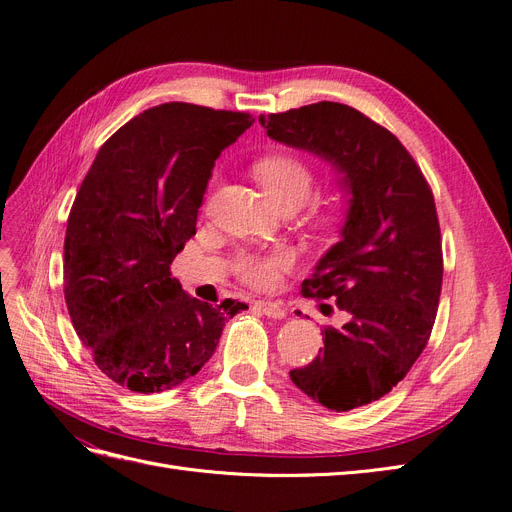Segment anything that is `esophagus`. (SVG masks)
<instances>
[{
  "label": "esophagus",
  "mask_w": 512,
  "mask_h": 512,
  "mask_svg": "<svg viewBox=\"0 0 512 512\" xmlns=\"http://www.w3.org/2000/svg\"><path fill=\"white\" fill-rule=\"evenodd\" d=\"M255 308L259 310V312H263L266 314L268 318H285L287 316V310L282 308L280 304H276V301H272V299H259V301H255Z\"/></svg>",
  "instance_id": "obj_1"
}]
</instances>
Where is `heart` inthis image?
I'll return each instance as SVG.
<instances>
[{
    "label": "heart",
    "instance_id": "b5f03b06",
    "mask_svg": "<svg viewBox=\"0 0 512 512\" xmlns=\"http://www.w3.org/2000/svg\"><path fill=\"white\" fill-rule=\"evenodd\" d=\"M255 175L266 189L268 196L278 204L285 206L291 202L304 204L312 192L314 175L310 166L293 154H272L261 158L255 164ZM295 253L291 249H274L266 255L244 253L236 259V272L244 282L253 287L266 289L278 280L280 272L293 266Z\"/></svg>",
    "mask_w": 512,
    "mask_h": 512
}]
</instances>
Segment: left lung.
<instances>
[{
  "label": "left lung",
  "mask_w": 512,
  "mask_h": 512,
  "mask_svg": "<svg viewBox=\"0 0 512 512\" xmlns=\"http://www.w3.org/2000/svg\"><path fill=\"white\" fill-rule=\"evenodd\" d=\"M259 122L270 139L329 162L348 196L342 238L301 293L333 297L350 320L325 329V348L289 375L331 411L369 405L418 361L437 318L443 253L432 192L401 141L354 107L320 101Z\"/></svg>",
  "instance_id": "obj_1"
}]
</instances>
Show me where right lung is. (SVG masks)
I'll return each mask as SVG.
<instances>
[{"mask_svg": "<svg viewBox=\"0 0 512 512\" xmlns=\"http://www.w3.org/2000/svg\"><path fill=\"white\" fill-rule=\"evenodd\" d=\"M255 122L192 103L145 109L103 143L67 219L63 282L75 333L132 392H164L213 356L227 320L187 295L170 263L196 234L215 160Z\"/></svg>", "mask_w": 512, "mask_h": 512, "instance_id": "right-lung-1", "label": "right lung"}]
</instances>
